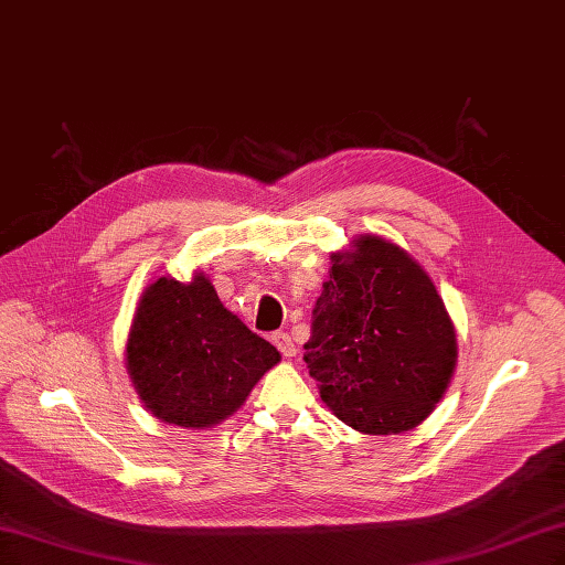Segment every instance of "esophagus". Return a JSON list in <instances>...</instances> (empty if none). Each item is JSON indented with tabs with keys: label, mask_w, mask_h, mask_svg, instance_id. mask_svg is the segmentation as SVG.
<instances>
[{
	"label": "esophagus",
	"mask_w": 565,
	"mask_h": 565,
	"mask_svg": "<svg viewBox=\"0 0 565 565\" xmlns=\"http://www.w3.org/2000/svg\"><path fill=\"white\" fill-rule=\"evenodd\" d=\"M273 344L278 347V351H280L285 358L297 355V344H295L292 337H289L287 332H276V334H273Z\"/></svg>",
	"instance_id": "esophagus-1"
}]
</instances>
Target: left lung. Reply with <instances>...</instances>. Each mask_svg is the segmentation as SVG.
I'll return each instance as SVG.
<instances>
[{
  "mask_svg": "<svg viewBox=\"0 0 565 565\" xmlns=\"http://www.w3.org/2000/svg\"><path fill=\"white\" fill-rule=\"evenodd\" d=\"M330 262L303 344L322 403L370 436L415 429L457 363L446 303L429 273L380 235H358Z\"/></svg>",
  "mask_w": 565,
  "mask_h": 565,
  "instance_id": "left-lung-1",
  "label": "left lung"
}]
</instances>
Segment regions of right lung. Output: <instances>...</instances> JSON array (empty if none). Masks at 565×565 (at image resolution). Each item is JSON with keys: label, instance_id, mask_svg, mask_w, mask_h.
I'll return each mask as SVG.
<instances>
[{"label": "right lung", "instance_id": "obj_1", "mask_svg": "<svg viewBox=\"0 0 565 565\" xmlns=\"http://www.w3.org/2000/svg\"><path fill=\"white\" fill-rule=\"evenodd\" d=\"M127 372L146 409L164 424L212 429L235 415L278 349L221 303L212 280H152L136 303Z\"/></svg>", "mask_w": 565, "mask_h": 565}]
</instances>
